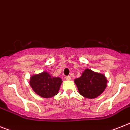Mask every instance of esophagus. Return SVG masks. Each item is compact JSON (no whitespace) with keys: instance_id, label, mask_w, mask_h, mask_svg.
<instances>
[{"instance_id":"1","label":"esophagus","mask_w":130,"mask_h":130,"mask_svg":"<svg viewBox=\"0 0 130 130\" xmlns=\"http://www.w3.org/2000/svg\"><path fill=\"white\" fill-rule=\"evenodd\" d=\"M65 78H66V80H70L71 79V77L70 76H67L65 77Z\"/></svg>"}]
</instances>
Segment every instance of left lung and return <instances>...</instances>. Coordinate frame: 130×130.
Wrapping results in <instances>:
<instances>
[{
  "label": "left lung",
  "instance_id": "obj_1",
  "mask_svg": "<svg viewBox=\"0 0 130 130\" xmlns=\"http://www.w3.org/2000/svg\"><path fill=\"white\" fill-rule=\"evenodd\" d=\"M79 93L84 97L94 99L99 96L106 87V79L103 74L86 69L82 76L74 80Z\"/></svg>",
  "mask_w": 130,
  "mask_h": 130
}]
</instances>
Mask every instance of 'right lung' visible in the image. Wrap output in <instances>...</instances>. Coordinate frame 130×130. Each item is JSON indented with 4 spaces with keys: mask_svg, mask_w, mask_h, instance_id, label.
<instances>
[{
    "mask_svg": "<svg viewBox=\"0 0 130 130\" xmlns=\"http://www.w3.org/2000/svg\"><path fill=\"white\" fill-rule=\"evenodd\" d=\"M60 77H52L46 72L31 76L30 85L33 90L44 98L53 97L58 93L62 84Z\"/></svg>",
    "mask_w": 130,
    "mask_h": 130,
    "instance_id": "1",
    "label": "right lung"
}]
</instances>
